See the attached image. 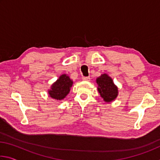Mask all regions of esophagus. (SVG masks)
I'll return each instance as SVG.
<instances>
[{
    "instance_id": "obj_1",
    "label": "esophagus",
    "mask_w": 160,
    "mask_h": 160,
    "mask_svg": "<svg viewBox=\"0 0 160 160\" xmlns=\"http://www.w3.org/2000/svg\"><path fill=\"white\" fill-rule=\"evenodd\" d=\"M82 80L90 81V77H82Z\"/></svg>"
}]
</instances>
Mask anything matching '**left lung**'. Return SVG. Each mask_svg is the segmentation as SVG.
<instances>
[{
  "label": "left lung",
  "instance_id": "1",
  "mask_svg": "<svg viewBox=\"0 0 160 160\" xmlns=\"http://www.w3.org/2000/svg\"><path fill=\"white\" fill-rule=\"evenodd\" d=\"M96 82L97 90L104 101L107 103L114 101L118 97V90L112 78L107 73H104L97 78Z\"/></svg>",
  "mask_w": 160,
  "mask_h": 160
}]
</instances>
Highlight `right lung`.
<instances>
[{
  "mask_svg": "<svg viewBox=\"0 0 160 160\" xmlns=\"http://www.w3.org/2000/svg\"><path fill=\"white\" fill-rule=\"evenodd\" d=\"M72 84L73 81L70 79L68 75H61L58 79L51 85V89L48 90V96L57 101H61L68 94Z\"/></svg>",
  "mask_w": 160,
  "mask_h": 160,
  "instance_id": "obj_1",
  "label": "right lung"
}]
</instances>
